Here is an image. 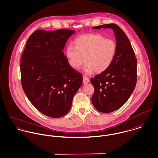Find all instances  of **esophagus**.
<instances>
[{
    "instance_id": "34e87169",
    "label": "esophagus",
    "mask_w": 158,
    "mask_h": 158,
    "mask_svg": "<svg viewBox=\"0 0 158 158\" xmlns=\"http://www.w3.org/2000/svg\"><path fill=\"white\" fill-rule=\"evenodd\" d=\"M89 81H90V80H89V79L87 77H83V83L84 85H86V84L89 83Z\"/></svg>"
}]
</instances>
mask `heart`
<instances>
[{
	"label": "heart",
	"instance_id": "b5f03b06",
	"mask_svg": "<svg viewBox=\"0 0 158 158\" xmlns=\"http://www.w3.org/2000/svg\"><path fill=\"white\" fill-rule=\"evenodd\" d=\"M74 44L75 46H67L65 56L69 64L75 70L79 69L85 61L83 71L86 73L91 74L94 71L100 73L107 70L114 60L116 43L99 34H83L75 40Z\"/></svg>",
	"mask_w": 158,
	"mask_h": 158
}]
</instances>
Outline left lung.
I'll return each instance as SVG.
<instances>
[{"instance_id":"1","label":"left lung","mask_w":158,"mask_h":158,"mask_svg":"<svg viewBox=\"0 0 158 158\" xmlns=\"http://www.w3.org/2000/svg\"><path fill=\"white\" fill-rule=\"evenodd\" d=\"M112 29L116 39V52L110 67L90 79L95 91L92 102L97 110L110 113L122 107L133 93L137 80V60L124 32L115 24L92 29Z\"/></svg>"}]
</instances>
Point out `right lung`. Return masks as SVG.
Returning a JSON list of instances; mask_svg holds the SVG:
<instances>
[{"mask_svg": "<svg viewBox=\"0 0 158 158\" xmlns=\"http://www.w3.org/2000/svg\"><path fill=\"white\" fill-rule=\"evenodd\" d=\"M75 32L68 29H39L29 37L21 57V82L32 104L51 118L68 114L82 85V75L72 69L63 50Z\"/></svg>", "mask_w": 158, "mask_h": 158, "instance_id": "1", "label": "right lung"}]
</instances>
